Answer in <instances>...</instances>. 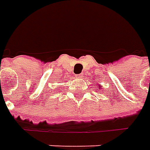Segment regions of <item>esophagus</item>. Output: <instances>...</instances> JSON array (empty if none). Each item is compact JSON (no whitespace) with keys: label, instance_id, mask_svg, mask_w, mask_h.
I'll return each instance as SVG.
<instances>
[{"label":"esophagus","instance_id":"esophagus-1","mask_svg":"<svg viewBox=\"0 0 150 150\" xmlns=\"http://www.w3.org/2000/svg\"><path fill=\"white\" fill-rule=\"evenodd\" d=\"M81 76H82V74H78V75H75V77H76V78H81Z\"/></svg>","mask_w":150,"mask_h":150}]
</instances>
